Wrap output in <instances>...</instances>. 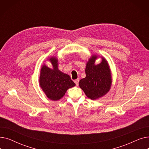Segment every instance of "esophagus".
<instances>
[{"label": "esophagus", "instance_id": "34e87169", "mask_svg": "<svg viewBox=\"0 0 149 149\" xmlns=\"http://www.w3.org/2000/svg\"><path fill=\"white\" fill-rule=\"evenodd\" d=\"M79 79H76V80H74V82H75V83L76 84V85H79Z\"/></svg>", "mask_w": 149, "mask_h": 149}]
</instances>
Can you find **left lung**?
Returning a JSON list of instances; mask_svg holds the SVG:
<instances>
[{
    "instance_id": "8db88e82",
    "label": "left lung",
    "mask_w": 149,
    "mask_h": 149,
    "mask_svg": "<svg viewBox=\"0 0 149 149\" xmlns=\"http://www.w3.org/2000/svg\"><path fill=\"white\" fill-rule=\"evenodd\" d=\"M97 56H92L87 63L86 77L80 80L79 86L86 95L91 100H96L104 96L111 89L112 79L107 61L102 58V61L95 65Z\"/></svg>"
}]
</instances>
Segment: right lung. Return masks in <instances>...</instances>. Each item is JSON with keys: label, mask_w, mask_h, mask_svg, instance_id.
Masks as SVG:
<instances>
[{"label": "right lung", "mask_w": 149, "mask_h": 149, "mask_svg": "<svg viewBox=\"0 0 149 149\" xmlns=\"http://www.w3.org/2000/svg\"><path fill=\"white\" fill-rule=\"evenodd\" d=\"M49 61L53 69L43 65L40 70V87L47 97L53 101H57L65 94L67 90L74 87L75 84L66 74L61 72L58 69V60L56 57H51Z\"/></svg>", "instance_id": "right-lung-1"}]
</instances>
